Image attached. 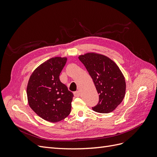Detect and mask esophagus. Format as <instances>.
Masks as SVG:
<instances>
[{
    "instance_id": "34e87169",
    "label": "esophagus",
    "mask_w": 157,
    "mask_h": 157,
    "mask_svg": "<svg viewBox=\"0 0 157 157\" xmlns=\"http://www.w3.org/2000/svg\"><path fill=\"white\" fill-rule=\"evenodd\" d=\"M73 94H74V96L75 97H78L79 95H80V93H79L78 91H76V92H73Z\"/></svg>"
}]
</instances>
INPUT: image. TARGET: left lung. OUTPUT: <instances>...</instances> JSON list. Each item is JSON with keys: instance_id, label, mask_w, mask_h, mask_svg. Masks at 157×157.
Instances as JSON below:
<instances>
[{"instance_id": "1", "label": "left lung", "mask_w": 157, "mask_h": 157, "mask_svg": "<svg viewBox=\"0 0 157 157\" xmlns=\"http://www.w3.org/2000/svg\"><path fill=\"white\" fill-rule=\"evenodd\" d=\"M99 94L98 105L92 107L96 112L109 113L120 105L125 96L126 82L118 65L108 57L96 53L80 55Z\"/></svg>"}]
</instances>
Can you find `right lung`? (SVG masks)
Wrapping results in <instances>:
<instances>
[{
  "instance_id": "right-lung-1",
  "label": "right lung",
  "mask_w": 157,
  "mask_h": 157,
  "mask_svg": "<svg viewBox=\"0 0 157 157\" xmlns=\"http://www.w3.org/2000/svg\"><path fill=\"white\" fill-rule=\"evenodd\" d=\"M67 58L54 57L33 71L27 87L29 107L37 115L51 122L62 121L71 113L73 94L60 81Z\"/></svg>"
}]
</instances>
